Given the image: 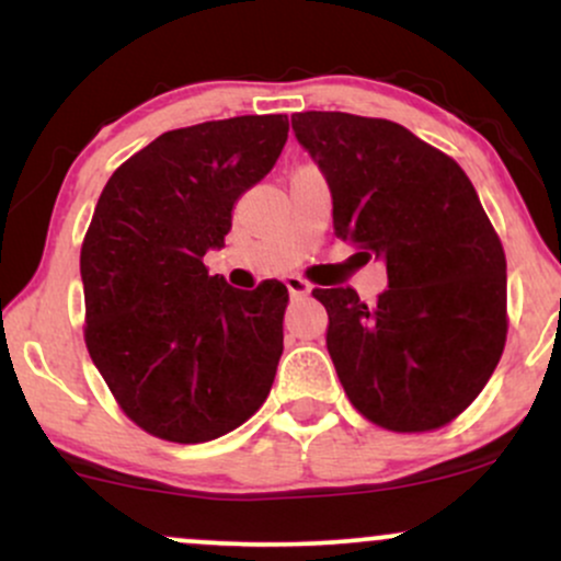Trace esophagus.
Here are the masks:
<instances>
[{
    "instance_id": "34e87169",
    "label": "esophagus",
    "mask_w": 561,
    "mask_h": 561,
    "mask_svg": "<svg viewBox=\"0 0 561 561\" xmlns=\"http://www.w3.org/2000/svg\"><path fill=\"white\" fill-rule=\"evenodd\" d=\"M285 285H287L289 295H293V298H306V295L313 289L306 279H302V276H295V274L285 276Z\"/></svg>"
}]
</instances>
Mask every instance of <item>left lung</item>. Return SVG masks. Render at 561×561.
<instances>
[{"label":"left lung","mask_w":561,"mask_h":561,"mask_svg":"<svg viewBox=\"0 0 561 561\" xmlns=\"http://www.w3.org/2000/svg\"><path fill=\"white\" fill-rule=\"evenodd\" d=\"M293 131L330 186L334 234L388 268L371 306L353 287L313 289L347 398L396 433L443 427L506 343V259L478 192L392 121L311 111L293 115Z\"/></svg>","instance_id":"1"}]
</instances>
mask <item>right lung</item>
Listing matches in <instances>:
<instances>
[{"instance_id": "obj_1", "label": "right lung", "mask_w": 561, "mask_h": 561, "mask_svg": "<svg viewBox=\"0 0 561 561\" xmlns=\"http://www.w3.org/2000/svg\"><path fill=\"white\" fill-rule=\"evenodd\" d=\"M287 115H240L160 134L105 184L81 248L89 356L150 435L205 443L272 390L287 287L208 276L234 203L274 169Z\"/></svg>"}]
</instances>
